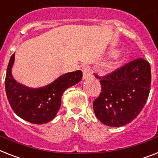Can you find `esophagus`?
I'll return each mask as SVG.
<instances>
[{
	"label": "esophagus",
	"instance_id": "esophagus-1",
	"mask_svg": "<svg viewBox=\"0 0 158 158\" xmlns=\"http://www.w3.org/2000/svg\"><path fill=\"white\" fill-rule=\"evenodd\" d=\"M83 70V79H88V78H90L92 76V70L89 66H84L82 68Z\"/></svg>",
	"mask_w": 158,
	"mask_h": 158
}]
</instances>
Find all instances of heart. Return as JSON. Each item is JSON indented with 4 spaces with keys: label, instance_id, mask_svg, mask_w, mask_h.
<instances>
[{
    "label": "heart",
    "instance_id": "obj_1",
    "mask_svg": "<svg viewBox=\"0 0 158 158\" xmlns=\"http://www.w3.org/2000/svg\"><path fill=\"white\" fill-rule=\"evenodd\" d=\"M117 53H118V51H117V50H112V51L110 52V55H111V56H116Z\"/></svg>",
    "mask_w": 158,
    "mask_h": 158
}]
</instances>
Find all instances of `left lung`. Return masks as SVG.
Wrapping results in <instances>:
<instances>
[{
	"instance_id": "obj_1",
	"label": "left lung",
	"mask_w": 158,
	"mask_h": 158,
	"mask_svg": "<svg viewBox=\"0 0 158 158\" xmlns=\"http://www.w3.org/2000/svg\"><path fill=\"white\" fill-rule=\"evenodd\" d=\"M100 79L101 92L93 101L97 118L103 124L119 127L139 114L148 100L151 68L143 58L135 59Z\"/></svg>"
}]
</instances>
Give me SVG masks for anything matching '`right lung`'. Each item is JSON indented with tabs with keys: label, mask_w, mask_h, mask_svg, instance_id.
<instances>
[{
	"label": "right lung",
	"mask_w": 158,
	"mask_h": 158,
	"mask_svg": "<svg viewBox=\"0 0 158 158\" xmlns=\"http://www.w3.org/2000/svg\"><path fill=\"white\" fill-rule=\"evenodd\" d=\"M15 53L9 61L6 92L11 108L21 118L34 124L47 123L55 118L61 107V97L70 87L81 81V70L66 73L41 88H31L18 83L12 75Z\"/></svg>",
	"instance_id": "obj_1"
}]
</instances>
